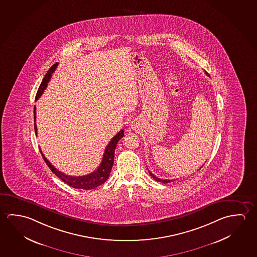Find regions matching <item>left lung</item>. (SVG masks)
<instances>
[{"instance_id": "1", "label": "left lung", "mask_w": 257, "mask_h": 257, "mask_svg": "<svg viewBox=\"0 0 257 257\" xmlns=\"http://www.w3.org/2000/svg\"><path fill=\"white\" fill-rule=\"evenodd\" d=\"M206 74L208 75V73H207V72ZM149 173H150V175L152 176V178H153L154 180H156V181L160 182V183H163V184H168V183L172 182V180H169V179H160V178H159V177H157L156 176H154V175H153L152 172H150V171H149Z\"/></svg>"}]
</instances>
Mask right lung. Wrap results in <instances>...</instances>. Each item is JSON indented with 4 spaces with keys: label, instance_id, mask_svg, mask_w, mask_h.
<instances>
[{
    "label": "right lung",
    "instance_id": "obj_1",
    "mask_svg": "<svg viewBox=\"0 0 257 257\" xmlns=\"http://www.w3.org/2000/svg\"><path fill=\"white\" fill-rule=\"evenodd\" d=\"M57 65H58L57 63L54 64L48 70L46 76L44 77L42 82L38 88V93H37V96H36V101L38 100L39 97H41L44 90L47 88V83L49 82L52 73L55 72ZM34 128L35 133L37 135H38V128H37V124H36V106H34ZM123 135H124L123 130H121L116 134L115 136L113 137V139L110 141L109 143L107 144V146L105 148L104 155L102 158L101 163L99 165V167L97 168V170H95L94 172L90 173V174L86 175V176H82V177H72V176H68V175H65V174L61 172L58 169H55L53 165L51 164L47 158L43 154L40 148H39V150L41 152L43 159L45 160V162L47 163V166L49 167L51 171L54 173L56 177H59L62 181L66 183L67 185L72 186L73 188H77V189H94V188L97 187L98 185L104 184L107 180V178L109 177L110 172H111V169L113 168V163H114L115 147H116V144L119 142V140L122 138Z\"/></svg>",
    "mask_w": 257,
    "mask_h": 257
}]
</instances>
